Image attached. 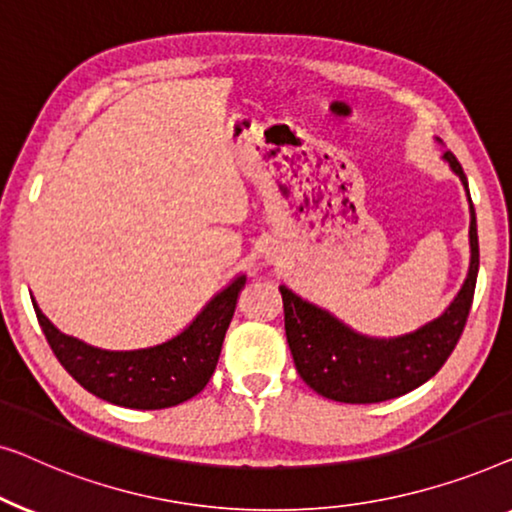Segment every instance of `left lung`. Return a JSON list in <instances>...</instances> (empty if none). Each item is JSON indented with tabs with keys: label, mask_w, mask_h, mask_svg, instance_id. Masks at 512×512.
I'll return each mask as SVG.
<instances>
[{
	"label": "left lung",
	"mask_w": 512,
	"mask_h": 512,
	"mask_svg": "<svg viewBox=\"0 0 512 512\" xmlns=\"http://www.w3.org/2000/svg\"><path fill=\"white\" fill-rule=\"evenodd\" d=\"M443 157L469 192V181L457 157L450 150H445ZM469 239V276L455 301L445 308L441 318L397 338L357 334L329 311L308 304L285 285H280L287 343H290L294 366L304 383L322 397L341 403H378L397 399L436 376L455 350L473 304L480 264L473 201Z\"/></svg>",
	"instance_id": "8db88e82"
}]
</instances>
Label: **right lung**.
Segmentation results:
<instances>
[{"instance_id": "obj_1", "label": "right lung", "mask_w": 512, "mask_h": 512, "mask_svg": "<svg viewBox=\"0 0 512 512\" xmlns=\"http://www.w3.org/2000/svg\"><path fill=\"white\" fill-rule=\"evenodd\" d=\"M243 285L246 276L232 280L208 301L190 327L167 343L143 350L92 348L62 334L41 313L37 301L32 304L50 350L78 385L115 406L157 410L192 399L211 380Z\"/></svg>"}]
</instances>
